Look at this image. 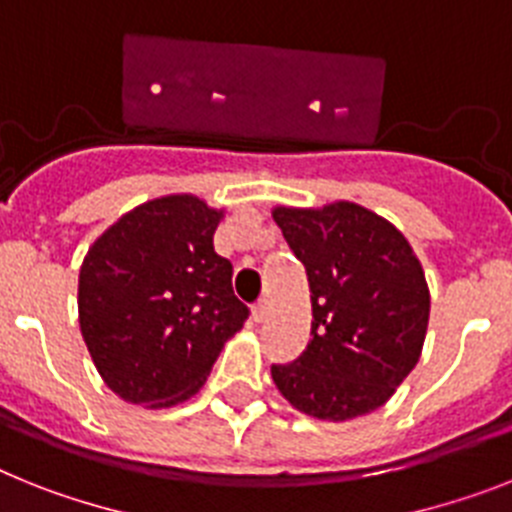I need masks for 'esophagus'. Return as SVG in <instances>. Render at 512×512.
Listing matches in <instances>:
<instances>
[{"instance_id":"1","label":"esophagus","mask_w":512,"mask_h":512,"mask_svg":"<svg viewBox=\"0 0 512 512\" xmlns=\"http://www.w3.org/2000/svg\"><path fill=\"white\" fill-rule=\"evenodd\" d=\"M268 312H270L268 299H260V302H257L255 307H252V320H255V322H265Z\"/></svg>"}]
</instances>
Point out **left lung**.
Returning a JSON list of instances; mask_svg holds the SVG:
<instances>
[{"mask_svg":"<svg viewBox=\"0 0 512 512\" xmlns=\"http://www.w3.org/2000/svg\"><path fill=\"white\" fill-rule=\"evenodd\" d=\"M312 302L307 349L270 375L304 414L346 422L388 401L422 356L429 289L393 223L356 203L276 208Z\"/></svg>","mask_w":512,"mask_h":512,"instance_id":"8db88e82","label":"left lung"}]
</instances>
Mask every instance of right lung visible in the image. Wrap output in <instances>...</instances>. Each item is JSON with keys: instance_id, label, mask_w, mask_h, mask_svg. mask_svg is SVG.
<instances>
[{"instance_id": "1", "label": "right lung", "mask_w": 512, "mask_h": 512, "mask_svg": "<svg viewBox=\"0 0 512 512\" xmlns=\"http://www.w3.org/2000/svg\"><path fill=\"white\" fill-rule=\"evenodd\" d=\"M223 210L195 195L137 205L98 236L80 268V330L98 375L127 403L166 409L208 380L249 309L213 249Z\"/></svg>"}]
</instances>
